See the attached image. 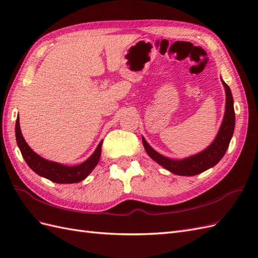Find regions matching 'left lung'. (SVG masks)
<instances>
[{"label": "left lung", "instance_id": "left-lung-1", "mask_svg": "<svg viewBox=\"0 0 258 258\" xmlns=\"http://www.w3.org/2000/svg\"><path fill=\"white\" fill-rule=\"evenodd\" d=\"M223 85L226 90V111L224 119L215 140L207 150L191 156L189 158H185L183 160H173L154 151L145 141L144 138H142V142L148 156L156 162H158L163 168L178 175H196L215 166L223 158V156L227 151L230 139L233 134V129H235V110H233L232 95L228 85L224 82Z\"/></svg>", "mask_w": 258, "mask_h": 258}]
</instances>
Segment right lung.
Returning <instances> with one entry per match:
<instances>
[{
    "instance_id": "right-lung-1",
    "label": "right lung",
    "mask_w": 258,
    "mask_h": 258,
    "mask_svg": "<svg viewBox=\"0 0 258 258\" xmlns=\"http://www.w3.org/2000/svg\"><path fill=\"white\" fill-rule=\"evenodd\" d=\"M16 140L22 154V157L25 158L28 166L38 175L59 184L77 183L87 177L99 162L101 156V146H102V141H101L95 153L87 160L79 166L69 167L60 165V163L57 162L46 160L31 150L30 146L27 144L25 139L22 137L19 124V117H17L16 120Z\"/></svg>"
}]
</instances>
